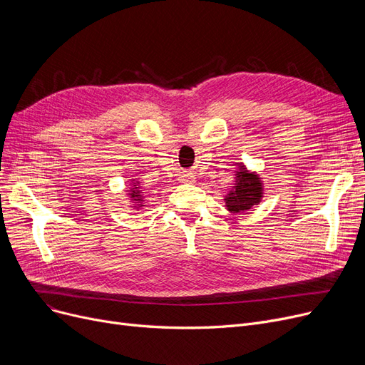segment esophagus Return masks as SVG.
Here are the masks:
<instances>
[{"label":"esophagus","instance_id":"34e87169","mask_svg":"<svg viewBox=\"0 0 365 365\" xmlns=\"http://www.w3.org/2000/svg\"><path fill=\"white\" fill-rule=\"evenodd\" d=\"M192 180H194V178L190 176V175H185V176L182 178V182H185V183H192Z\"/></svg>","mask_w":365,"mask_h":365}]
</instances>
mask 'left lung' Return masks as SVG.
Segmentation results:
<instances>
[{
	"mask_svg": "<svg viewBox=\"0 0 365 365\" xmlns=\"http://www.w3.org/2000/svg\"><path fill=\"white\" fill-rule=\"evenodd\" d=\"M262 182L255 173H248L244 165L237 171V180L232 190L225 198L226 207L232 213H244L257 205L262 200Z\"/></svg>",
	"mask_w": 365,
	"mask_h": 365,
	"instance_id": "obj_1",
	"label": "left lung"
}]
</instances>
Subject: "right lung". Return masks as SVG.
<instances>
[{
  "mask_svg": "<svg viewBox=\"0 0 365 365\" xmlns=\"http://www.w3.org/2000/svg\"><path fill=\"white\" fill-rule=\"evenodd\" d=\"M130 198L136 202V207H142V202H143V197H142V192L138 186V183H133V187L130 189Z\"/></svg>",
  "mask_w": 365,
  "mask_h": 365,
  "instance_id": "add662e5",
  "label": "right lung"
}]
</instances>
